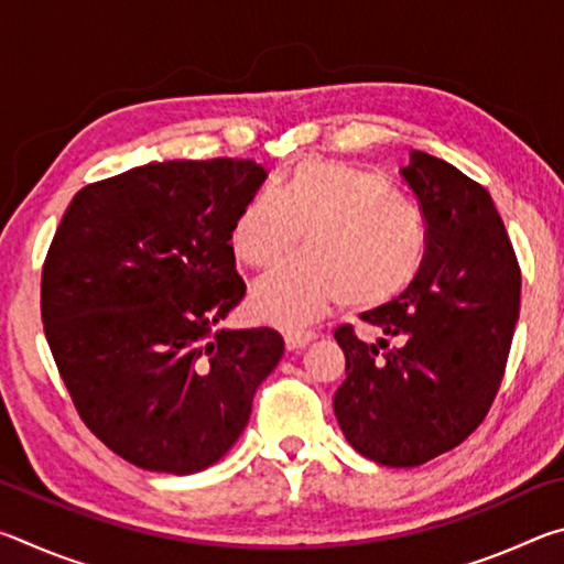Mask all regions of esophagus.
<instances>
[{"label": "esophagus", "instance_id": "esophagus-1", "mask_svg": "<svg viewBox=\"0 0 564 564\" xmlns=\"http://www.w3.org/2000/svg\"><path fill=\"white\" fill-rule=\"evenodd\" d=\"M313 338H316V333H313V330H303V328L285 330V346H289V350L305 348Z\"/></svg>", "mask_w": 564, "mask_h": 564}]
</instances>
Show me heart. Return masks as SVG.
Segmentation results:
<instances>
[{
    "mask_svg": "<svg viewBox=\"0 0 564 564\" xmlns=\"http://www.w3.org/2000/svg\"><path fill=\"white\" fill-rule=\"evenodd\" d=\"M305 256L256 283L253 305L281 326L308 323L333 303L366 311L403 293L425 261L423 221L373 171L305 161L281 188L248 198L231 228L238 261L271 269L295 246Z\"/></svg>",
    "mask_w": 564,
    "mask_h": 564,
    "instance_id": "1",
    "label": "heart"
}]
</instances>
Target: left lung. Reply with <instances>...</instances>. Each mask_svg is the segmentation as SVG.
Listing matches in <instances>:
<instances>
[{
    "mask_svg": "<svg viewBox=\"0 0 564 564\" xmlns=\"http://www.w3.org/2000/svg\"><path fill=\"white\" fill-rule=\"evenodd\" d=\"M425 218V261L395 301L362 313L380 333L336 328L346 380L340 431L368 460L415 467L477 431L498 395L520 316L522 273L488 188L410 151L400 171Z\"/></svg>",
    "mask_w": 564,
    "mask_h": 564,
    "instance_id": "obj_1",
    "label": "left lung"
}]
</instances>
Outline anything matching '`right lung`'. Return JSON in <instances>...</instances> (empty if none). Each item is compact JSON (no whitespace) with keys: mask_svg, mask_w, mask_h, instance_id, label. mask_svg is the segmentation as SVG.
I'll return each instance as SVG.
<instances>
[{"mask_svg":"<svg viewBox=\"0 0 564 564\" xmlns=\"http://www.w3.org/2000/svg\"><path fill=\"white\" fill-rule=\"evenodd\" d=\"M265 171L154 161L76 191L42 265V323L76 413L131 465L188 475L243 433L283 356L273 328L218 330L246 295L231 228Z\"/></svg>","mask_w":564,"mask_h":564,"instance_id":"right-lung-1","label":"right lung"}]
</instances>
